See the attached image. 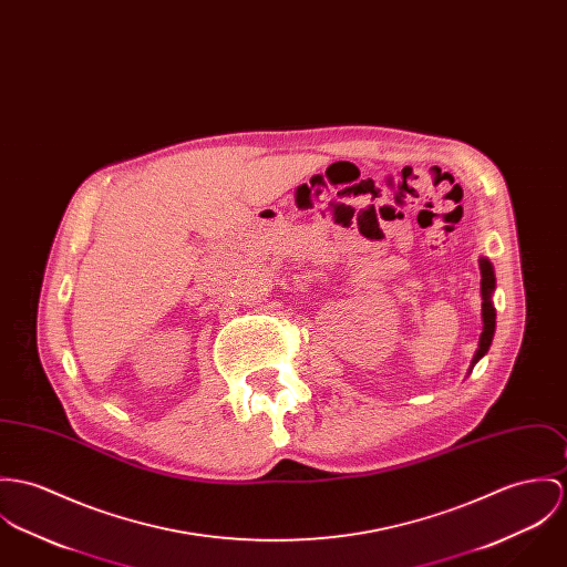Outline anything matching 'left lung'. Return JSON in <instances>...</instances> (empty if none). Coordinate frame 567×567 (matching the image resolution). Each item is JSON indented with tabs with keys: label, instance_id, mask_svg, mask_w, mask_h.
<instances>
[{
	"label": "left lung",
	"instance_id": "1",
	"mask_svg": "<svg viewBox=\"0 0 567 567\" xmlns=\"http://www.w3.org/2000/svg\"><path fill=\"white\" fill-rule=\"evenodd\" d=\"M481 297H483V333H481V342H478V351L474 355L472 363L481 360L494 338V329H496V309L492 306V292L496 288V277H494V268L489 264V259L481 258Z\"/></svg>",
	"mask_w": 567,
	"mask_h": 567
}]
</instances>
